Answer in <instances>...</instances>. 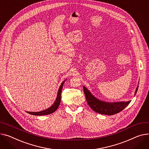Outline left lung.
<instances>
[{"instance_id": "left-lung-1", "label": "left lung", "mask_w": 149, "mask_h": 149, "mask_svg": "<svg viewBox=\"0 0 149 149\" xmlns=\"http://www.w3.org/2000/svg\"><path fill=\"white\" fill-rule=\"evenodd\" d=\"M138 88V86L136 87V91L135 92V95L136 93ZM83 89L86 101L88 105L94 111L101 114L110 116L119 113L131 102V101L116 102H108L98 100L97 97L93 95L84 86H83Z\"/></svg>"}]
</instances>
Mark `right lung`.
I'll return each mask as SVG.
<instances>
[{
    "instance_id": "right-lung-1",
    "label": "right lung",
    "mask_w": 149,
    "mask_h": 149,
    "mask_svg": "<svg viewBox=\"0 0 149 149\" xmlns=\"http://www.w3.org/2000/svg\"><path fill=\"white\" fill-rule=\"evenodd\" d=\"M65 80L63 81L61 85L60 86V87H59L58 92H57V97L56 99V101L54 102V104L50 107H49L48 108L46 109V110H44L41 111H39V112H29V111H26V112L28 113L29 114H32V115L42 116V115H48V114H52V113H54V111H56V110L58 108V106H59V105H60V103H61L62 89L63 88V84H64Z\"/></svg>"
}]
</instances>
